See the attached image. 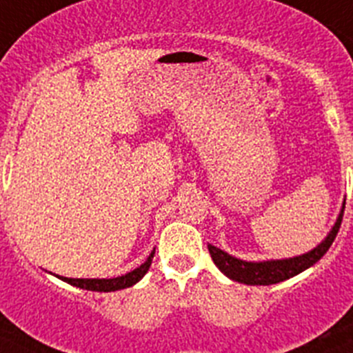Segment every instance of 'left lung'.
<instances>
[{
  "mask_svg": "<svg viewBox=\"0 0 353 353\" xmlns=\"http://www.w3.org/2000/svg\"><path fill=\"white\" fill-rule=\"evenodd\" d=\"M343 212H345V201H343L341 212H339L334 226L330 228V232L327 233L325 239L316 248L304 252V254H299V256L283 258V260L248 261L235 258L233 254H228L226 251L215 248L212 244H208V251H210V256L214 260V263L217 265V269L226 277L233 279V281L251 286L276 285V283L285 281V279H290V277L297 276V274L304 272L305 269L313 267L329 251V248L334 242L336 235H338L339 226H341Z\"/></svg>",
  "mask_w": 353,
  "mask_h": 353,
  "instance_id": "obj_1",
  "label": "left lung"
}]
</instances>
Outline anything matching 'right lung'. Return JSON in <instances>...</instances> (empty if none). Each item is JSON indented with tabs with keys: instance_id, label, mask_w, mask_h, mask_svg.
Returning a JSON list of instances; mask_svg holds the SVG:
<instances>
[{
	"instance_id": "add662e5",
	"label": "right lung",
	"mask_w": 353,
	"mask_h": 353,
	"mask_svg": "<svg viewBox=\"0 0 353 353\" xmlns=\"http://www.w3.org/2000/svg\"><path fill=\"white\" fill-rule=\"evenodd\" d=\"M155 254V249L150 252V256L146 258L145 263H141L138 269L130 270L129 274H123V276L111 277V279H74V277H60L61 281L68 283L72 286H77V288L90 290V292H117V290L129 288V286H134L138 281H141L143 276L148 272L150 265H152V258Z\"/></svg>"
}]
</instances>
